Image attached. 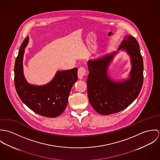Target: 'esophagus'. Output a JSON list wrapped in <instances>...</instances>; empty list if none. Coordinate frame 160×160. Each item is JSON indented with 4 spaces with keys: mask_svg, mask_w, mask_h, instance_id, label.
<instances>
[{
    "mask_svg": "<svg viewBox=\"0 0 160 160\" xmlns=\"http://www.w3.org/2000/svg\"><path fill=\"white\" fill-rule=\"evenodd\" d=\"M86 74V70L84 67H81L78 69V76L79 79H82Z\"/></svg>",
    "mask_w": 160,
    "mask_h": 160,
    "instance_id": "1",
    "label": "esophagus"
}]
</instances>
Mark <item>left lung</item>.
<instances>
[{"label":"left lung","mask_w":160,"mask_h":160,"mask_svg":"<svg viewBox=\"0 0 160 160\" xmlns=\"http://www.w3.org/2000/svg\"><path fill=\"white\" fill-rule=\"evenodd\" d=\"M125 50L131 57L132 68L127 80L114 81L107 74L113 52L88 61V95L93 109L103 115L116 113L129 107L137 98L143 81V63L139 44L131 35L125 36L118 50Z\"/></svg>","instance_id":"obj_1"}]
</instances>
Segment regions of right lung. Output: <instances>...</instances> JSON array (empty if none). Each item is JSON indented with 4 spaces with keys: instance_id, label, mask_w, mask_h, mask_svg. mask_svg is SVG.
Listing matches in <instances>:
<instances>
[{
    "instance_id": "obj_1",
    "label": "right lung",
    "mask_w": 160,
    "mask_h": 160,
    "mask_svg": "<svg viewBox=\"0 0 160 160\" xmlns=\"http://www.w3.org/2000/svg\"><path fill=\"white\" fill-rule=\"evenodd\" d=\"M28 36L22 44L14 67V81L17 92L23 103L37 114L55 118L62 114L68 105L73 84L78 80V68L57 71L53 79L43 86L29 84L23 74V59Z\"/></svg>"
}]
</instances>
